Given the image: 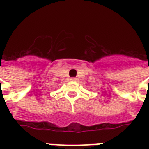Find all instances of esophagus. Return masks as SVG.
Wrapping results in <instances>:
<instances>
[{"instance_id":"34e87169","label":"esophagus","mask_w":149,"mask_h":149,"mask_svg":"<svg viewBox=\"0 0 149 149\" xmlns=\"http://www.w3.org/2000/svg\"><path fill=\"white\" fill-rule=\"evenodd\" d=\"M70 79L72 80V81H75V80H77V78L76 77H72V78H70Z\"/></svg>"}]
</instances>
